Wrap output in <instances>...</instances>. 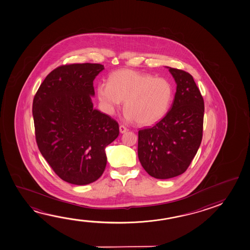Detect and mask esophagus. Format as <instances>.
<instances>
[{"instance_id": "1", "label": "esophagus", "mask_w": 250, "mask_h": 250, "mask_svg": "<svg viewBox=\"0 0 250 250\" xmlns=\"http://www.w3.org/2000/svg\"><path fill=\"white\" fill-rule=\"evenodd\" d=\"M119 131L121 132V133H125V132H126V131H128V128H126L125 126H124V125H120L119 126Z\"/></svg>"}]
</instances>
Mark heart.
<instances>
[{
    "instance_id": "1",
    "label": "heart",
    "mask_w": 250,
    "mask_h": 250,
    "mask_svg": "<svg viewBox=\"0 0 250 250\" xmlns=\"http://www.w3.org/2000/svg\"><path fill=\"white\" fill-rule=\"evenodd\" d=\"M97 95L107 114H114L125 100L127 121L136 120L140 125H149L167 113L172 89L165 78L124 69L111 73L109 83H99Z\"/></svg>"
}]
</instances>
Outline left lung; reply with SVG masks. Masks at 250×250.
I'll list each match as a JSON object with an SVG mask.
<instances>
[{
  "label": "left lung",
  "instance_id": "left-lung-1",
  "mask_svg": "<svg viewBox=\"0 0 250 250\" xmlns=\"http://www.w3.org/2000/svg\"><path fill=\"white\" fill-rule=\"evenodd\" d=\"M176 82L170 111L151 128L139 131L138 156L149 175L166 180L187 171L200 147L204 100L192 75L168 67Z\"/></svg>",
  "mask_w": 250,
  "mask_h": 250
}]
</instances>
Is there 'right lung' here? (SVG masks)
I'll return each mask as SVG.
<instances>
[{
  "label": "right lung",
  "mask_w": 250,
  "mask_h": 250,
  "mask_svg": "<svg viewBox=\"0 0 250 250\" xmlns=\"http://www.w3.org/2000/svg\"><path fill=\"white\" fill-rule=\"evenodd\" d=\"M99 63L59 66L46 77L34 97L37 146L50 167L70 184L87 185L106 167L105 147L118 138V122L93 108V81Z\"/></svg>",
  "instance_id": "right-lung-1"
}]
</instances>
